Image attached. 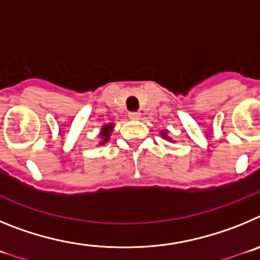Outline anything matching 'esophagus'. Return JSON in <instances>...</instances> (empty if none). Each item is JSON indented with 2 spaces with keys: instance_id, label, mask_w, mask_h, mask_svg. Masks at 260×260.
Masks as SVG:
<instances>
[{
  "instance_id": "esophagus-1",
  "label": "esophagus",
  "mask_w": 260,
  "mask_h": 260,
  "mask_svg": "<svg viewBox=\"0 0 260 260\" xmlns=\"http://www.w3.org/2000/svg\"><path fill=\"white\" fill-rule=\"evenodd\" d=\"M128 118H130V119H139V118H141V113H139V112H132V113H128Z\"/></svg>"
}]
</instances>
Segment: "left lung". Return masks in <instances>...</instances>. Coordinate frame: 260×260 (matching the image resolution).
Wrapping results in <instances>:
<instances>
[{
	"instance_id": "1",
	"label": "left lung",
	"mask_w": 260,
	"mask_h": 260,
	"mask_svg": "<svg viewBox=\"0 0 260 260\" xmlns=\"http://www.w3.org/2000/svg\"><path fill=\"white\" fill-rule=\"evenodd\" d=\"M161 135L165 138V139H169V137H168V135H167V132H162Z\"/></svg>"
}]
</instances>
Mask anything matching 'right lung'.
<instances>
[{
    "label": "right lung",
    "mask_w": 260,
    "mask_h": 260,
    "mask_svg": "<svg viewBox=\"0 0 260 260\" xmlns=\"http://www.w3.org/2000/svg\"><path fill=\"white\" fill-rule=\"evenodd\" d=\"M113 123H108V125H104L102 128V133H100V137H102V142L100 144H104L105 142L109 141V137H110V133L113 130Z\"/></svg>",
    "instance_id": "1"
}]
</instances>
